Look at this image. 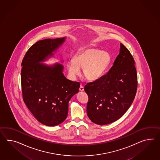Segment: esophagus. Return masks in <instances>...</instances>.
<instances>
[{
    "instance_id": "obj_1",
    "label": "esophagus",
    "mask_w": 160,
    "mask_h": 160,
    "mask_svg": "<svg viewBox=\"0 0 160 160\" xmlns=\"http://www.w3.org/2000/svg\"><path fill=\"white\" fill-rule=\"evenodd\" d=\"M79 90H80V92H82V91H84V87H83L82 86H80V88H79Z\"/></svg>"
}]
</instances>
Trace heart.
Listing matches in <instances>:
<instances>
[{
  "instance_id": "heart-1",
  "label": "heart",
  "mask_w": 160,
  "mask_h": 160,
  "mask_svg": "<svg viewBox=\"0 0 160 160\" xmlns=\"http://www.w3.org/2000/svg\"><path fill=\"white\" fill-rule=\"evenodd\" d=\"M110 62V56L106 51L94 47H85L79 50L73 60L67 62V69L70 78H75L81 73L88 80L95 81L100 78Z\"/></svg>"
}]
</instances>
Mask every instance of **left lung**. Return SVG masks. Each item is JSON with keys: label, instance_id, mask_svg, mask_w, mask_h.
I'll list each match as a JSON object with an SVG mask.
<instances>
[{"label": "left lung", "instance_id": "1", "mask_svg": "<svg viewBox=\"0 0 160 160\" xmlns=\"http://www.w3.org/2000/svg\"><path fill=\"white\" fill-rule=\"evenodd\" d=\"M137 87L134 59L121 43L120 53L109 72L84 87L88 96L87 113L90 120L106 125L118 120L132 103Z\"/></svg>", "mask_w": 160, "mask_h": 160}]
</instances>
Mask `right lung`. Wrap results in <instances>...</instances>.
<instances>
[{
    "mask_svg": "<svg viewBox=\"0 0 160 160\" xmlns=\"http://www.w3.org/2000/svg\"><path fill=\"white\" fill-rule=\"evenodd\" d=\"M66 37L39 40L23 57L21 81L24 103L40 123L55 126L65 121L71 98L78 93L80 82L67 79L59 63H42L54 55Z\"/></svg>",
    "mask_w": 160,
    "mask_h": 160,
    "instance_id": "right-lung-1",
    "label": "right lung"
}]
</instances>
